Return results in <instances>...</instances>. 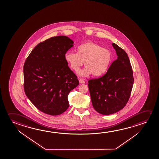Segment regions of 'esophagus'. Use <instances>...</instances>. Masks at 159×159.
Wrapping results in <instances>:
<instances>
[{
    "label": "esophagus",
    "instance_id": "esophagus-1",
    "mask_svg": "<svg viewBox=\"0 0 159 159\" xmlns=\"http://www.w3.org/2000/svg\"><path fill=\"white\" fill-rule=\"evenodd\" d=\"M79 82L80 84H85V81L83 79H79Z\"/></svg>",
    "mask_w": 159,
    "mask_h": 159
}]
</instances>
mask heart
Returning a JSON list of instances; mask_svg holds the SVG:
<instances>
[{"label":"heart","mask_w":159,"mask_h":159,"mask_svg":"<svg viewBox=\"0 0 159 159\" xmlns=\"http://www.w3.org/2000/svg\"><path fill=\"white\" fill-rule=\"evenodd\" d=\"M76 50V53L67 52L64 57L71 69L75 72H78L84 62L86 67L80 73V75H103L112 63L110 50L93 42L84 43L79 45Z\"/></svg>","instance_id":"heart-1"}]
</instances>
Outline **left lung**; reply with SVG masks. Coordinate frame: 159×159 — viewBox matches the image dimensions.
I'll list each match as a JSON object with an SVG mask.
<instances>
[{
    "instance_id": "left-lung-1",
    "label": "left lung",
    "mask_w": 159,
    "mask_h": 159,
    "mask_svg": "<svg viewBox=\"0 0 159 159\" xmlns=\"http://www.w3.org/2000/svg\"><path fill=\"white\" fill-rule=\"evenodd\" d=\"M117 59L104 75L88 81L94 109L102 115L112 114L122 109L130 98L134 79L130 60L125 50L112 43Z\"/></svg>"
}]
</instances>
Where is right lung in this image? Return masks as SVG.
Here are the masks:
<instances>
[{
  "instance_id": "obj_1",
  "label": "right lung",
  "mask_w": 159,
  "mask_h": 159,
  "mask_svg": "<svg viewBox=\"0 0 159 159\" xmlns=\"http://www.w3.org/2000/svg\"><path fill=\"white\" fill-rule=\"evenodd\" d=\"M74 42L66 36L52 37L31 51L24 63L25 93L38 109L58 115L69 107L68 94L79 81L64 55Z\"/></svg>"
}]
</instances>
